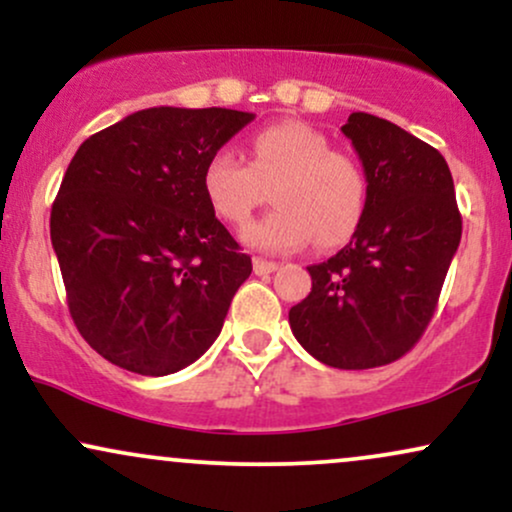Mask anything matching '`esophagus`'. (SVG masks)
<instances>
[{
    "label": "esophagus",
    "mask_w": 512,
    "mask_h": 512,
    "mask_svg": "<svg viewBox=\"0 0 512 512\" xmlns=\"http://www.w3.org/2000/svg\"><path fill=\"white\" fill-rule=\"evenodd\" d=\"M252 269H255L257 276H264V274L276 272V269H279V264L272 260H262V257H255V260H252Z\"/></svg>",
    "instance_id": "esophagus-1"
}]
</instances>
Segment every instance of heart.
Here are the masks:
<instances>
[{"mask_svg": "<svg viewBox=\"0 0 512 512\" xmlns=\"http://www.w3.org/2000/svg\"><path fill=\"white\" fill-rule=\"evenodd\" d=\"M272 187L274 211L245 228L252 248L267 252L315 245L334 248L356 231L366 209L368 182L363 168L303 122H276L250 139V161L236 151L209 156L202 190L216 216L243 226Z\"/></svg>", "mask_w": 512, "mask_h": 512, "instance_id": "b5f03b06", "label": "heart"}]
</instances>
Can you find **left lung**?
Segmentation results:
<instances>
[{"instance_id":"1","label":"left lung","mask_w":512,"mask_h":512,"mask_svg":"<svg viewBox=\"0 0 512 512\" xmlns=\"http://www.w3.org/2000/svg\"><path fill=\"white\" fill-rule=\"evenodd\" d=\"M351 139L368 182L354 236L310 264L313 289L289 310L293 337L342 370L387 366L421 339L462 238L445 158L402 127L351 113Z\"/></svg>"}]
</instances>
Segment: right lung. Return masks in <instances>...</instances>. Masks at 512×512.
I'll return each instance as SVG.
<instances>
[{"mask_svg": "<svg viewBox=\"0 0 512 512\" xmlns=\"http://www.w3.org/2000/svg\"><path fill=\"white\" fill-rule=\"evenodd\" d=\"M252 113L149 108L79 146L50 214L76 330L139 375L178 373L219 337L252 272L202 190L209 156Z\"/></svg>", "mask_w": 512, "mask_h": 512, "instance_id": "1", "label": "right lung"}]
</instances>
